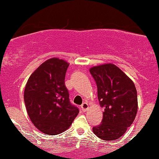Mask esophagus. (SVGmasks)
<instances>
[{"label": "esophagus", "instance_id": "esophagus-1", "mask_svg": "<svg viewBox=\"0 0 159 159\" xmlns=\"http://www.w3.org/2000/svg\"><path fill=\"white\" fill-rule=\"evenodd\" d=\"M88 107H89V105H88V104H87V102H84L81 105V110L83 111H87V109H88Z\"/></svg>", "mask_w": 159, "mask_h": 159}]
</instances>
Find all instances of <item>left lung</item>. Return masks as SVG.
<instances>
[{
    "mask_svg": "<svg viewBox=\"0 0 159 159\" xmlns=\"http://www.w3.org/2000/svg\"><path fill=\"white\" fill-rule=\"evenodd\" d=\"M97 86L98 99L104 109L101 123L93 126L98 138L114 140L121 138L132 125L138 111V95L134 82L112 63L90 69Z\"/></svg>",
    "mask_w": 159,
    "mask_h": 159,
    "instance_id": "obj_1",
    "label": "left lung"
}]
</instances>
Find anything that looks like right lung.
Segmentation results:
<instances>
[{
    "label": "right lung",
    "instance_id": "1",
    "mask_svg": "<svg viewBox=\"0 0 159 159\" xmlns=\"http://www.w3.org/2000/svg\"><path fill=\"white\" fill-rule=\"evenodd\" d=\"M69 63L54 57L38 67L27 80L24 93L27 112L34 125L45 134L65 132L79 113L69 101L65 86Z\"/></svg>",
    "mask_w": 159,
    "mask_h": 159
}]
</instances>
